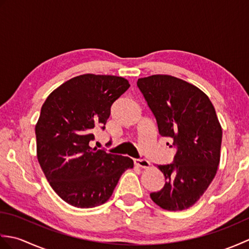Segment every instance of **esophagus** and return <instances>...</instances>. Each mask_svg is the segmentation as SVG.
Wrapping results in <instances>:
<instances>
[{"mask_svg":"<svg viewBox=\"0 0 249 249\" xmlns=\"http://www.w3.org/2000/svg\"><path fill=\"white\" fill-rule=\"evenodd\" d=\"M135 165L140 167V168L146 169V168H150L151 163L149 160H135Z\"/></svg>","mask_w":249,"mask_h":249,"instance_id":"1","label":"esophagus"}]
</instances>
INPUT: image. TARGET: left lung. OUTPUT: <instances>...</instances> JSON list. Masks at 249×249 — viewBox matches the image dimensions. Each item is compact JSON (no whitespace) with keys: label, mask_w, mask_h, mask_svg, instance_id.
I'll list each match as a JSON object with an SVG mask.
<instances>
[{"label":"left lung","mask_w":249,"mask_h":249,"mask_svg":"<svg viewBox=\"0 0 249 249\" xmlns=\"http://www.w3.org/2000/svg\"><path fill=\"white\" fill-rule=\"evenodd\" d=\"M137 86L160 134L177 146L173 162L157 166L166 183L151 199L163 210H186L202 197L218 169L223 129L214 106L199 88L173 76L140 78Z\"/></svg>","instance_id":"8db88e82"}]
</instances>
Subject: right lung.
<instances>
[{
    "instance_id": "1",
    "label": "right lung",
    "mask_w": 249,
    "mask_h": 249,
    "mask_svg": "<svg viewBox=\"0 0 249 249\" xmlns=\"http://www.w3.org/2000/svg\"><path fill=\"white\" fill-rule=\"evenodd\" d=\"M127 79L86 73L56 88L44 103L35 126L37 160L50 186L66 203L89 209L107 202L129 157L89 146L93 131L129 88ZM105 127H103L104 129Z\"/></svg>"
}]
</instances>
